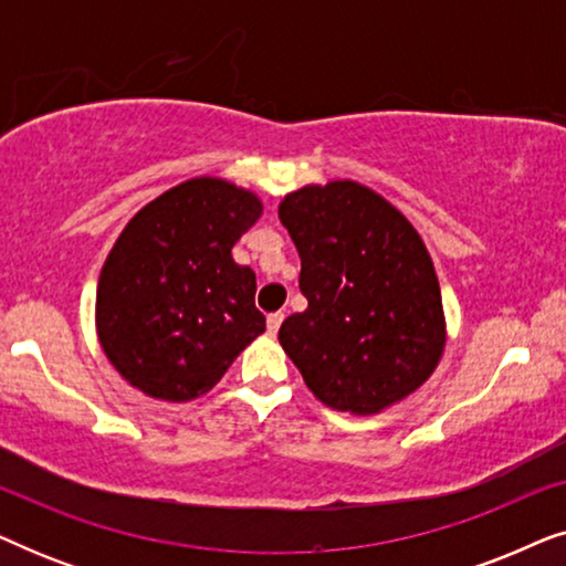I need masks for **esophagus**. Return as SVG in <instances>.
<instances>
[{
  "instance_id": "34e87169",
  "label": "esophagus",
  "mask_w": 566,
  "mask_h": 566,
  "mask_svg": "<svg viewBox=\"0 0 566 566\" xmlns=\"http://www.w3.org/2000/svg\"><path fill=\"white\" fill-rule=\"evenodd\" d=\"M281 322H283L281 312L268 314V332H270V335H277V329H281Z\"/></svg>"
}]
</instances>
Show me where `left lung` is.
<instances>
[{"label": "left lung", "mask_w": 566, "mask_h": 566, "mask_svg": "<svg viewBox=\"0 0 566 566\" xmlns=\"http://www.w3.org/2000/svg\"><path fill=\"white\" fill-rule=\"evenodd\" d=\"M308 306L277 339L332 409L376 415L428 381L446 345L436 268L389 200L353 180L283 198Z\"/></svg>", "instance_id": "1"}]
</instances>
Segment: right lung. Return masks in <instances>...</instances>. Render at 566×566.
<instances>
[{"label":"right lung","instance_id":"1","mask_svg":"<svg viewBox=\"0 0 566 566\" xmlns=\"http://www.w3.org/2000/svg\"><path fill=\"white\" fill-rule=\"evenodd\" d=\"M260 213L252 192L196 177L128 221L99 273L97 335L130 386L196 399L265 332L254 273L231 258Z\"/></svg>","mask_w":566,"mask_h":566}]
</instances>
